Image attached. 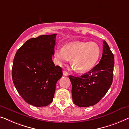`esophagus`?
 <instances>
[{"label":"esophagus","mask_w":129,"mask_h":129,"mask_svg":"<svg viewBox=\"0 0 129 129\" xmlns=\"http://www.w3.org/2000/svg\"><path fill=\"white\" fill-rule=\"evenodd\" d=\"M68 72H67L66 71H63V75L64 76H68Z\"/></svg>","instance_id":"esophagus-1"}]
</instances>
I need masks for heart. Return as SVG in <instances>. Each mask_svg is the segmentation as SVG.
<instances>
[{
	"label": "heart",
	"instance_id": "heart-1",
	"mask_svg": "<svg viewBox=\"0 0 129 129\" xmlns=\"http://www.w3.org/2000/svg\"><path fill=\"white\" fill-rule=\"evenodd\" d=\"M101 55V48L95 42L77 41L57 48L54 56L58 64L63 65L70 59L72 67L79 73L89 71L96 64Z\"/></svg>",
	"mask_w": 129,
	"mask_h": 129
}]
</instances>
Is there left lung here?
I'll return each mask as SVG.
<instances>
[{
  "label": "left lung",
  "instance_id": "1",
  "mask_svg": "<svg viewBox=\"0 0 129 129\" xmlns=\"http://www.w3.org/2000/svg\"><path fill=\"white\" fill-rule=\"evenodd\" d=\"M103 43V54L98 64L79 77L69 76L72 86V101L79 107L96 104L106 95L112 83L114 56L106 41Z\"/></svg>",
  "mask_w": 129,
  "mask_h": 129
}]
</instances>
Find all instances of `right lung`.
<instances>
[{"mask_svg":"<svg viewBox=\"0 0 129 129\" xmlns=\"http://www.w3.org/2000/svg\"><path fill=\"white\" fill-rule=\"evenodd\" d=\"M57 34L29 39L16 52L12 79L17 92L28 104L46 106L53 101L62 68L52 60Z\"/></svg>","mask_w":129,"mask_h":129,"instance_id":"1","label":"right lung"}]
</instances>
